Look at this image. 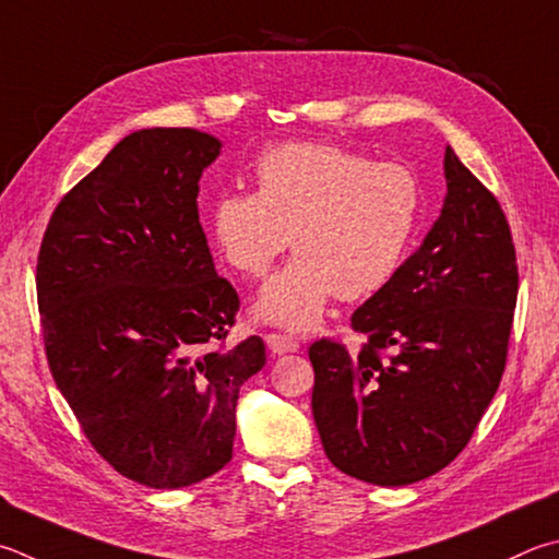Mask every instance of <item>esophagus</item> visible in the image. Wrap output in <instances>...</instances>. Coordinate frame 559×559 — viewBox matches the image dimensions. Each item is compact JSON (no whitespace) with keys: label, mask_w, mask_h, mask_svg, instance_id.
<instances>
[{"label":"esophagus","mask_w":559,"mask_h":559,"mask_svg":"<svg viewBox=\"0 0 559 559\" xmlns=\"http://www.w3.org/2000/svg\"><path fill=\"white\" fill-rule=\"evenodd\" d=\"M266 347L271 349V354H288V352H298L300 344L293 340V337H286V334H266Z\"/></svg>","instance_id":"1"}]
</instances>
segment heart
Instances as JSON below:
<instances>
[{"label": "heart", "mask_w": 559, "mask_h": 559, "mask_svg": "<svg viewBox=\"0 0 559 559\" xmlns=\"http://www.w3.org/2000/svg\"><path fill=\"white\" fill-rule=\"evenodd\" d=\"M257 192L227 190L210 207L219 257L263 276L293 241L298 257L261 288L253 314L306 332L330 300L383 290L418 237L425 192L413 168L324 141H286L253 164Z\"/></svg>", "instance_id": "heart-1"}]
</instances>
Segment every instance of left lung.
<instances>
[{"mask_svg": "<svg viewBox=\"0 0 559 559\" xmlns=\"http://www.w3.org/2000/svg\"><path fill=\"white\" fill-rule=\"evenodd\" d=\"M444 180L423 245L352 314L367 337L359 357L330 340L310 347L324 454L367 484L405 486L444 469L503 377L519 296L509 222L452 146Z\"/></svg>", "mask_w": 559, "mask_h": 559, "instance_id": "left-lung-1", "label": "left lung"}]
</instances>
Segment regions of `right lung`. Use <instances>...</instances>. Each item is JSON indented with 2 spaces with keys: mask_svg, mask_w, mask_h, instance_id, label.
Returning a JSON list of instances; mask_svg holds the SVG:
<instances>
[{
  "mask_svg": "<svg viewBox=\"0 0 559 559\" xmlns=\"http://www.w3.org/2000/svg\"><path fill=\"white\" fill-rule=\"evenodd\" d=\"M222 141L134 131L58 202L36 290L50 373L93 448L127 479L180 489L231 460L239 389L261 337L222 349L239 296L198 215Z\"/></svg>",
  "mask_w": 559,
  "mask_h": 559,
  "instance_id": "obj_1",
  "label": "right lung"
}]
</instances>
